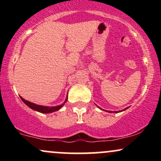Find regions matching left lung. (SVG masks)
<instances>
[{
	"label": "left lung",
	"instance_id": "1",
	"mask_svg": "<svg viewBox=\"0 0 161 161\" xmlns=\"http://www.w3.org/2000/svg\"><path fill=\"white\" fill-rule=\"evenodd\" d=\"M125 109H127V108H125ZM125 109H124V110H125ZM111 112H112V111H111ZM111 112H110V113H111ZM119 112H120V111H119ZM114 113H118V112H117V111H114Z\"/></svg>",
	"mask_w": 161,
	"mask_h": 161
}]
</instances>
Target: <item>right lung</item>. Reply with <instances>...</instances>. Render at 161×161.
Returning a JSON list of instances; mask_svg holds the SVG:
<instances>
[{
  "label": "right lung",
  "mask_w": 161,
  "mask_h": 161,
  "mask_svg": "<svg viewBox=\"0 0 161 161\" xmlns=\"http://www.w3.org/2000/svg\"><path fill=\"white\" fill-rule=\"evenodd\" d=\"M20 98L22 99V101L25 103V104L27 105L29 108H30L32 110H36V111L40 112V113H43V114H50V113H52V112H55L57 110H60V108L64 106V104L67 101V97H66V101H64V103L61 105H59V106H56V107H46V106H42V105H38L34 104V103L30 102V101H28L26 100H25L24 98H23L22 97H20Z\"/></svg>",
  "instance_id": "add662e5"
}]
</instances>
